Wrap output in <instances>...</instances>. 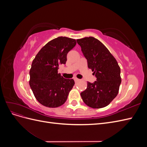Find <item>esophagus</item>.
Instances as JSON below:
<instances>
[{
	"instance_id": "1",
	"label": "esophagus",
	"mask_w": 147,
	"mask_h": 147,
	"mask_svg": "<svg viewBox=\"0 0 147 147\" xmlns=\"http://www.w3.org/2000/svg\"><path fill=\"white\" fill-rule=\"evenodd\" d=\"M74 80H75V82H79L80 81V79H78V78H77V77H74Z\"/></svg>"
}]
</instances>
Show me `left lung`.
I'll use <instances>...</instances> for the list:
<instances>
[{
  "mask_svg": "<svg viewBox=\"0 0 147 147\" xmlns=\"http://www.w3.org/2000/svg\"><path fill=\"white\" fill-rule=\"evenodd\" d=\"M81 47L88 67L97 78L87 88L81 97L88 106L100 109L107 106L117 96L121 82L120 67L116 59L99 40L92 37L77 40Z\"/></svg>",
  "mask_w": 147,
  "mask_h": 147,
  "instance_id": "left-lung-1",
  "label": "left lung"
}]
</instances>
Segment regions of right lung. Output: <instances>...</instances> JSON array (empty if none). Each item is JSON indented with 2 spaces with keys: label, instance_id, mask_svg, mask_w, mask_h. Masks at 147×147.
Here are the masks:
<instances>
[{
  "label": "right lung",
  "instance_id": "obj_1",
  "mask_svg": "<svg viewBox=\"0 0 147 147\" xmlns=\"http://www.w3.org/2000/svg\"><path fill=\"white\" fill-rule=\"evenodd\" d=\"M75 39L59 37L48 42L34 59L30 69L29 85L39 103L56 108L65 103L75 82L58 74L65 64L67 55L76 45Z\"/></svg>",
  "mask_w": 147,
  "mask_h": 147
}]
</instances>
